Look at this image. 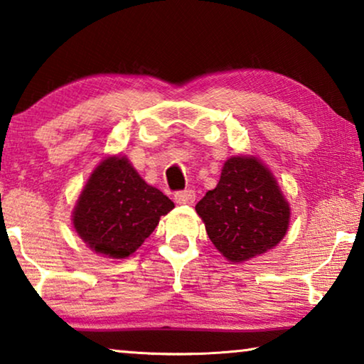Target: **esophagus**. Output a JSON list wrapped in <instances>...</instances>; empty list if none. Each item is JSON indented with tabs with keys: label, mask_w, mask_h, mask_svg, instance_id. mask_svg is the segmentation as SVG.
Here are the masks:
<instances>
[{
	"label": "esophagus",
	"mask_w": 364,
	"mask_h": 364,
	"mask_svg": "<svg viewBox=\"0 0 364 364\" xmlns=\"http://www.w3.org/2000/svg\"><path fill=\"white\" fill-rule=\"evenodd\" d=\"M173 198H176L177 203H188V205H191V203L196 202V192L191 191V188H187V191L176 192Z\"/></svg>",
	"instance_id": "1"
}]
</instances>
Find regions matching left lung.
<instances>
[{
    "label": "left lung",
    "mask_w": 364,
    "mask_h": 364,
    "mask_svg": "<svg viewBox=\"0 0 364 364\" xmlns=\"http://www.w3.org/2000/svg\"><path fill=\"white\" fill-rule=\"evenodd\" d=\"M207 235L228 262L242 263L277 247L290 205L273 173L253 156L230 157L220 181L196 205Z\"/></svg>",
    "instance_id": "1"
}]
</instances>
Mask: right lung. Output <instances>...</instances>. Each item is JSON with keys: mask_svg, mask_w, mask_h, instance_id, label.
Here are the masks:
<instances>
[{"mask_svg": "<svg viewBox=\"0 0 364 364\" xmlns=\"http://www.w3.org/2000/svg\"><path fill=\"white\" fill-rule=\"evenodd\" d=\"M173 202L149 186L122 156L106 157L89 177L73 212V225L99 255H132Z\"/></svg>", "mask_w": 364, "mask_h": 364, "instance_id": "obj_1", "label": "right lung"}]
</instances>
